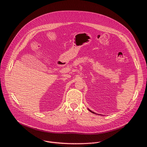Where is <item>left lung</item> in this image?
Segmentation results:
<instances>
[{"instance_id": "8db88e82", "label": "left lung", "mask_w": 147, "mask_h": 147, "mask_svg": "<svg viewBox=\"0 0 147 147\" xmlns=\"http://www.w3.org/2000/svg\"><path fill=\"white\" fill-rule=\"evenodd\" d=\"M88 111H90V112H91V113H94V114H96V113H95V112H92V111H91V110H90V109H88Z\"/></svg>"}]
</instances>
